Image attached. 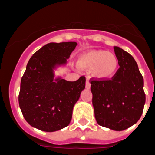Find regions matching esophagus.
Listing matches in <instances>:
<instances>
[{
    "label": "esophagus",
    "instance_id": "34e87169",
    "mask_svg": "<svg viewBox=\"0 0 155 155\" xmlns=\"http://www.w3.org/2000/svg\"><path fill=\"white\" fill-rule=\"evenodd\" d=\"M85 87L87 89H89L90 88V82H89V80H86V83H85Z\"/></svg>",
    "mask_w": 155,
    "mask_h": 155
}]
</instances>
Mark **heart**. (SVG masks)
Instances as JSON below:
<instances>
[{"label":"heart","instance_id":"heart-1","mask_svg":"<svg viewBox=\"0 0 155 155\" xmlns=\"http://www.w3.org/2000/svg\"><path fill=\"white\" fill-rule=\"evenodd\" d=\"M78 66L81 70H91L94 78L104 80L115 74L118 60L113 54L105 51H89L79 56Z\"/></svg>","mask_w":155,"mask_h":155}]
</instances>
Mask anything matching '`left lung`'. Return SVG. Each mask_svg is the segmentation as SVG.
Segmentation results:
<instances>
[{
  "instance_id": "obj_1",
  "label": "left lung",
  "mask_w": 155,
  "mask_h": 155,
  "mask_svg": "<svg viewBox=\"0 0 155 155\" xmlns=\"http://www.w3.org/2000/svg\"><path fill=\"white\" fill-rule=\"evenodd\" d=\"M120 68L111 79L91 78L93 105L97 124L123 131L138 122L143 111L146 95L143 78L134 58L114 47Z\"/></svg>"
}]
</instances>
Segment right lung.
Listing matches in <instances>:
<instances>
[{
    "instance_id": "obj_1",
    "label": "right lung",
    "mask_w": 155,
    "mask_h": 155,
    "mask_svg": "<svg viewBox=\"0 0 155 155\" xmlns=\"http://www.w3.org/2000/svg\"><path fill=\"white\" fill-rule=\"evenodd\" d=\"M76 42L50 43L29 59L20 82L19 104L31 126L44 131H55L68 126L73 108L85 87V77L75 81L57 79L53 68L66 63Z\"/></svg>"
}]
</instances>
